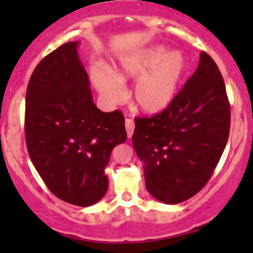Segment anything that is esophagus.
<instances>
[{"label": "esophagus", "mask_w": 253, "mask_h": 253, "mask_svg": "<svg viewBox=\"0 0 253 253\" xmlns=\"http://www.w3.org/2000/svg\"><path fill=\"white\" fill-rule=\"evenodd\" d=\"M125 125H126L127 136H128V138H131V137L133 136V131H134V122L132 121V120L127 119L126 121H125Z\"/></svg>", "instance_id": "obj_1"}]
</instances>
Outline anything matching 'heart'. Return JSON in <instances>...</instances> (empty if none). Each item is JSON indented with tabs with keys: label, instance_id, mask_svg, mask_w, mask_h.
Wrapping results in <instances>:
<instances>
[{
	"label": "heart",
	"instance_id": "heart-1",
	"mask_svg": "<svg viewBox=\"0 0 253 253\" xmlns=\"http://www.w3.org/2000/svg\"><path fill=\"white\" fill-rule=\"evenodd\" d=\"M186 70L187 61L182 52H169L165 46L155 45L122 58L115 73L104 67L94 68L91 79L109 104L121 103L126 98L122 84L137 81L133 89L136 106L144 114L158 115L175 100Z\"/></svg>",
	"mask_w": 253,
	"mask_h": 253
}]
</instances>
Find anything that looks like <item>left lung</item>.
<instances>
[{"mask_svg": "<svg viewBox=\"0 0 253 253\" xmlns=\"http://www.w3.org/2000/svg\"><path fill=\"white\" fill-rule=\"evenodd\" d=\"M134 122L132 143L148 192L167 205L200 192L213 175L230 129V104L213 58L202 51L197 70L171 105Z\"/></svg>", "mask_w": 253, "mask_h": 253, "instance_id": "obj_1", "label": "left lung"}]
</instances>
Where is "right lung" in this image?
<instances>
[{"label": "right lung", "instance_id": "add662e5", "mask_svg": "<svg viewBox=\"0 0 253 253\" xmlns=\"http://www.w3.org/2000/svg\"><path fill=\"white\" fill-rule=\"evenodd\" d=\"M78 42H66L35 67L25 96V142L47 188L71 205L89 207L105 196L112 149L127 139L121 111L93 101Z\"/></svg>", "mask_w": 253, "mask_h": 253}]
</instances>
